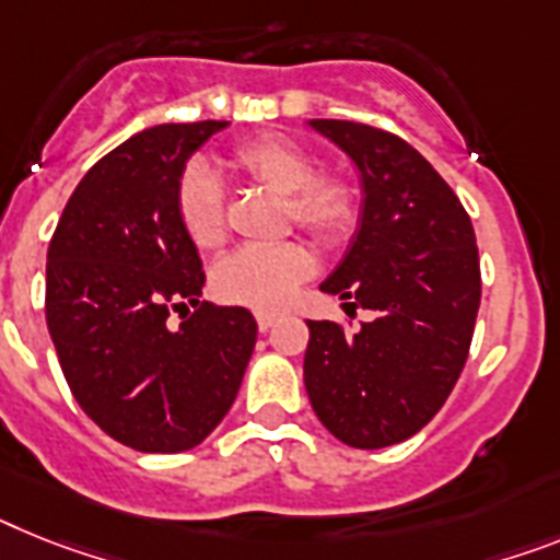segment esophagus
<instances>
[{"mask_svg": "<svg viewBox=\"0 0 560 560\" xmlns=\"http://www.w3.org/2000/svg\"><path fill=\"white\" fill-rule=\"evenodd\" d=\"M256 322H258V330L265 332V330H270L272 324L279 322V313H267V310H258Z\"/></svg>", "mask_w": 560, "mask_h": 560, "instance_id": "obj_1", "label": "esophagus"}]
</instances>
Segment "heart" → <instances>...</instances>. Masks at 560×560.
I'll return each instance as SVG.
<instances>
[{
    "label": "heart",
    "mask_w": 560,
    "mask_h": 560,
    "mask_svg": "<svg viewBox=\"0 0 560 560\" xmlns=\"http://www.w3.org/2000/svg\"><path fill=\"white\" fill-rule=\"evenodd\" d=\"M230 164L242 176L284 196L288 222L316 238L322 247H338L359 224V190L345 171H316V156L284 136H256L230 150ZM178 228L196 247L210 250L228 236L224 187L208 164L190 162L173 187ZM313 272V256L304 244H244L215 265L213 290L224 302L256 310L279 307Z\"/></svg>",
    "instance_id": "obj_1"
}]
</instances>
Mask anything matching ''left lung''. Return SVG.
<instances>
[{
	"instance_id": "left-lung-1",
	"label": "left lung",
	"mask_w": 560,
	"mask_h": 560,
	"mask_svg": "<svg viewBox=\"0 0 560 560\" xmlns=\"http://www.w3.org/2000/svg\"><path fill=\"white\" fill-rule=\"evenodd\" d=\"M364 178V213L322 290L364 307L350 330L307 322L304 384L318 421L350 447L407 441L444 407L469 355L481 304L476 230L439 171L389 130L313 119Z\"/></svg>"
}]
</instances>
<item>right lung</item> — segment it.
Wrapping results in <instances>:
<instances>
[{"mask_svg": "<svg viewBox=\"0 0 560 560\" xmlns=\"http://www.w3.org/2000/svg\"><path fill=\"white\" fill-rule=\"evenodd\" d=\"M222 128L208 119L130 136L84 173L50 238L45 316L70 393L139 453L208 439L256 347L250 310L199 302L201 258L173 208L185 162ZM187 303L191 318L171 331L166 318Z\"/></svg>", "mask_w": 560, "mask_h": 560, "instance_id": "obj_1", "label": "right lung"}]
</instances>
